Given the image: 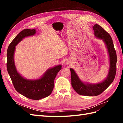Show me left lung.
I'll return each instance as SVG.
<instances>
[{"label":"left lung","mask_w":123,"mask_h":123,"mask_svg":"<svg viewBox=\"0 0 123 123\" xmlns=\"http://www.w3.org/2000/svg\"><path fill=\"white\" fill-rule=\"evenodd\" d=\"M96 37L103 40L107 48L110 67L108 77L101 83L97 84H85L81 81L74 69H70L71 74V85L76 92L81 95L96 96L100 95L113 82L116 73L117 55L113 40L109 34L100 25L96 24L92 27Z\"/></svg>","instance_id":"obj_1"}]
</instances>
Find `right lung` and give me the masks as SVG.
<instances>
[{"label":"right lung","instance_id":"right-lung-1","mask_svg":"<svg viewBox=\"0 0 123 123\" xmlns=\"http://www.w3.org/2000/svg\"><path fill=\"white\" fill-rule=\"evenodd\" d=\"M35 29H24L22 31L8 48L7 69L14 87L17 92L29 99L39 100L50 95L54 88V81L62 66L59 65L49 69L41 78L35 80L26 79L17 72L14 61L15 46L27 36L34 35Z\"/></svg>","mask_w":123,"mask_h":123}]
</instances>
